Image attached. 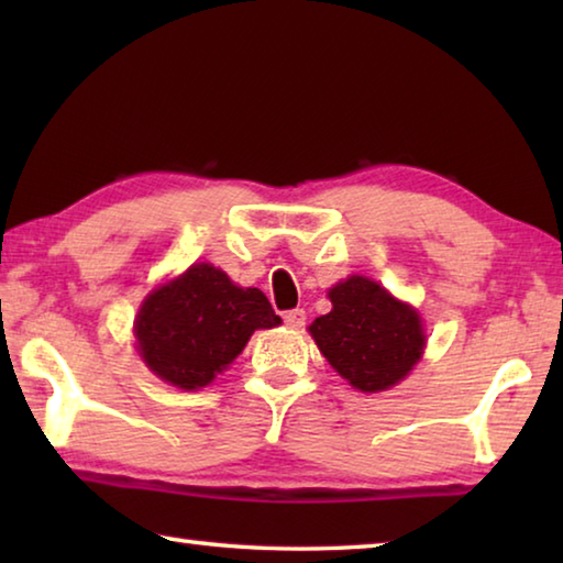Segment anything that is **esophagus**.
Instances as JSON below:
<instances>
[{"label":"esophagus","mask_w":563,"mask_h":563,"mask_svg":"<svg viewBox=\"0 0 563 563\" xmlns=\"http://www.w3.org/2000/svg\"><path fill=\"white\" fill-rule=\"evenodd\" d=\"M283 320H285V325H288V328H292V330H300V328L305 325V320H308V316H305V310H302V308H295V310H288V312H285Z\"/></svg>","instance_id":"1"}]
</instances>
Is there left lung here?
Masks as SVG:
<instances>
[{"instance_id": "8db88e82", "label": "left lung", "mask_w": 563, "mask_h": 563, "mask_svg": "<svg viewBox=\"0 0 563 563\" xmlns=\"http://www.w3.org/2000/svg\"><path fill=\"white\" fill-rule=\"evenodd\" d=\"M332 310L308 328L322 355L360 393H383L409 375L424 352L419 312L383 285L350 275L330 288Z\"/></svg>"}]
</instances>
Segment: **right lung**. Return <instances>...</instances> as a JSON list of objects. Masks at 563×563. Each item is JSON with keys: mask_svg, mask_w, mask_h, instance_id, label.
Returning <instances> with one entry per match:
<instances>
[{"mask_svg": "<svg viewBox=\"0 0 563 563\" xmlns=\"http://www.w3.org/2000/svg\"><path fill=\"white\" fill-rule=\"evenodd\" d=\"M280 325L258 288H241L211 263L146 295L133 335L151 373L180 389H201L241 355L255 330Z\"/></svg>", "mask_w": 563, "mask_h": 563, "instance_id": "1", "label": "right lung"}]
</instances>
